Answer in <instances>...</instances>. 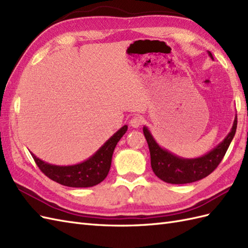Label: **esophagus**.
Listing matches in <instances>:
<instances>
[{"instance_id": "obj_1", "label": "esophagus", "mask_w": 248, "mask_h": 248, "mask_svg": "<svg viewBox=\"0 0 248 248\" xmlns=\"http://www.w3.org/2000/svg\"><path fill=\"white\" fill-rule=\"evenodd\" d=\"M130 124L133 128H139L142 124V117L141 116H134L130 120Z\"/></svg>"}]
</instances>
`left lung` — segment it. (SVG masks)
Returning <instances> with one entry per match:
<instances>
[{
  "instance_id": "obj_1",
  "label": "left lung",
  "mask_w": 248,
  "mask_h": 248,
  "mask_svg": "<svg viewBox=\"0 0 248 248\" xmlns=\"http://www.w3.org/2000/svg\"><path fill=\"white\" fill-rule=\"evenodd\" d=\"M209 58L214 60L212 53L207 51ZM237 130V115L227 136L219 144L206 154L196 158H183L177 156L159 145L147 125H143V134L151 154V166L154 174L167 183L185 185L205 178L218 167L222 158L230 147Z\"/></svg>"
}]
</instances>
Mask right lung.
<instances>
[{"mask_svg":"<svg viewBox=\"0 0 248 248\" xmlns=\"http://www.w3.org/2000/svg\"><path fill=\"white\" fill-rule=\"evenodd\" d=\"M126 131L128 125L124 124L114 133L91 157L72 166H56L45 162L32 153L31 155L37 167L51 180L70 187H91L103 181L109 173L114 149Z\"/></svg>","mask_w":248,"mask_h":248,"instance_id":"obj_1","label":"right lung"}]
</instances>
